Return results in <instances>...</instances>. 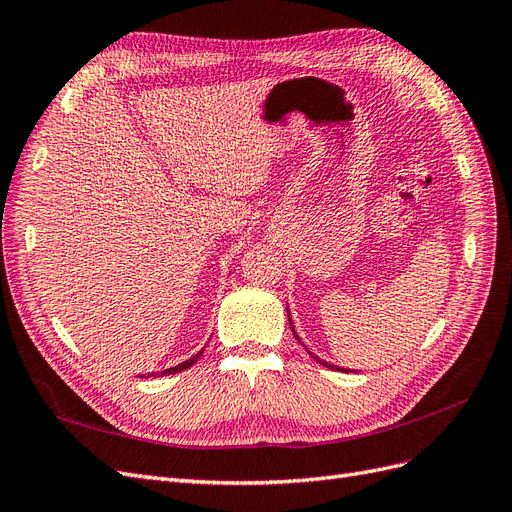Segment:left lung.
Masks as SVG:
<instances>
[{"instance_id": "8db88e82", "label": "left lung", "mask_w": 512, "mask_h": 512, "mask_svg": "<svg viewBox=\"0 0 512 512\" xmlns=\"http://www.w3.org/2000/svg\"><path fill=\"white\" fill-rule=\"evenodd\" d=\"M288 322H290V329H292V333H294V337H297L299 339V342H301V337L297 335V331H294V327H292V318H290V314H288ZM301 346L307 350V346L301 342ZM309 352V350H307ZM309 354H312V352H309ZM312 359H316L320 365H324V367H329V369H337V371H348V369H344V367H337V365H331V363H327V361H322V359H318V356L316 354H312Z\"/></svg>"}]
</instances>
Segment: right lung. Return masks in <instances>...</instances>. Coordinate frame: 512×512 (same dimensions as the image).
<instances>
[{
    "label": "right lung",
    "mask_w": 512,
    "mask_h": 512,
    "mask_svg": "<svg viewBox=\"0 0 512 512\" xmlns=\"http://www.w3.org/2000/svg\"><path fill=\"white\" fill-rule=\"evenodd\" d=\"M200 354H203V350H200V352H196L194 356H192V359H188V361H183V363H179V365H175V367H170V369H164V371H160V374H156V371H153V374L151 376H166V374H179V371H183V369H188V367H192L198 359H200ZM149 376V378H151ZM143 378V376H141Z\"/></svg>",
    "instance_id": "obj_1"
}]
</instances>
